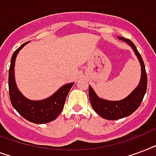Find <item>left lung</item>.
Segmentation results:
<instances>
[{
	"label": "left lung",
	"mask_w": 156,
	"mask_h": 156,
	"mask_svg": "<svg viewBox=\"0 0 156 156\" xmlns=\"http://www.w3.org/2000/svg\"><path fill=\"white\" fill-rule=\"evenodd\" d=\"M119 40L125 41L132 47L133 51L135 52V54L139 59L141 67H142V78H141L139 85L137 86V89L132 92L131 94L129 95L124 99L115 101V102L101 99L96 95L91 87L89 86V100H90V103H91L93 109L100 116H102L106 119H110V120L121 119L124 117L129 116L132 113H133L142 103L147 88V72H146L144 62L142 60L141 54L137 51L135 44L129 39H126L121 37H119Z\"/></svg>",
	"instance_id": "left-lung-1"
}]
</instances>
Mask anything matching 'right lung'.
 Instances as JSON below:
<instances>
[{"mask_svg": "<svg viewBox=\"0 0 156 156\" xmlns=\"http://www.w3.org/2000/svg\"><path fill=\"white\" fill-rule=\"evenodd\" d=\"M28 42L18 48L12 55L9 69V94L10 102L14 108L27 120L34 124H44L53 121L64 107L65 101L70 89L74 83L65 84L49 98L41 101H31L27 99L18 90L14 81V67L15 58L19 50Z\"/></svg>", "mask_w": 156, "mask_h": 156, "instance_id": "add662e5", "label": "right lung"}]
</instances>
